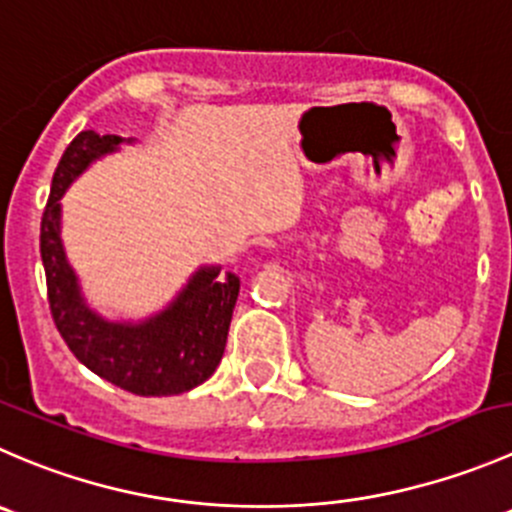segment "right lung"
<instances>
[{"label": "right lung", "instance_id": "right-lung-1", "mask_svg": "<svg viewBox=\"0 0 512 512\" xmlns=\"http://www.w3.org/2000/svg\"><path fill=\"white\" fill-rule=\"evenodd\" d=\"M119 144L121 136L79 131L54 171L39 239L49 308L69 351L96 376L134 396H179L219 366L241 283L234 273L219 276L216 266L201 268L164 313L139 326L109 323L89 311L64 256L59 199L91 161Z\"/></svg>", "mask_w": 512, "mask_h": 512}]
</instances>
